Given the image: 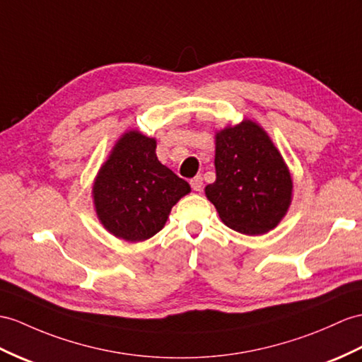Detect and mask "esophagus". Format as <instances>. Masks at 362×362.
Wrapping results in <instances>:
<instances>
[{
    "label": "esophagus",
    "mask_w": 362,
    "mask_h": 362,
    "mask_svg": "<svg viewBox=\"0 0 362 362\" xmlns=\"http://www.w3.org/2000/svg\"><path fill=\"white\" fill-rule=\"evenodd\" d=\"M190 186H192L193 190L199 192L202 189V178H201V176H195V178H192L190 180Z\"/></svg>",
    "instance_id": "1"
}]
</instances>
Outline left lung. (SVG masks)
I'll return each mask as SVG.
<instances>
[{"instance_id":"1","label":"left lung","mask_w":362,"mask_h":362,"mask_svg":"<svg viewBox=\"0 0 362 362\" xmlns=\"http://www.w3.org/2000/svg\"><path fill=\"white\" fill-rule=\"evenodd\" d=\"M216 180L206 197L221 221L244 235H262L275 228L292 202V176L257 122L243 119L215 135Z\"/></svg>"}]
</instances>
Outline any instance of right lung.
Listing matches in <instances>:
<instances>
[{"instance_id":"obj_1","label":"right lung","mask_w":362,"mask_h":362,"mask_svg":"<svg viewBox=\"0 0 362 362\" xmlns=\"http://www.w3.org/2000/svg\"><path fill=\"white\" fill-rule=\"evenodd\" d=\"M155 148V138L126 132L93 182L101 224L129 243L146 241L160 232L172 207L190 192L187 181L158 161Z\"/></svg>"}]
</instances>
